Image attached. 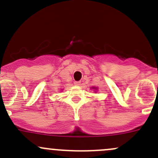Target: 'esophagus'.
I'll return each mask as SVG.
<instances>
[{"label":"esophagus","mask_w":158,"mask_h":158,"mask_svg":"<svg viewBox=\"0 0 158 158\" xmlns=\"http://www.w3.org/2000/svg\"><path fill=\"white\" fill-rule=\"evenodd\" d=\"M81 84V81H75V82H74V85L76 86H80Z\"/></svg>","instance_id":"obj_1"}]
</instances>
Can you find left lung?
I'll use <instances>...</instances> for the list:
<instances>
[{"label": "left lung", "mask_w": 158, "mask_h": 158, "mask_svg": "<svg viewBox=\"0 0 158 158\" xmlns=\"http://www.w3.org/2000/svg\"><path fill=\"white\" fill-rule=\"evenodd\" d=\"M91 89H93V90H94V92H95V93H97V90H98V88H97V87H91Z\"/></svg>", "instance_id": "obj_1"}]
</instances>
